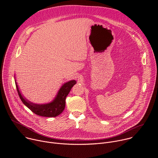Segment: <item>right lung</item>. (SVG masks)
<instances>
[{
  "label": "right lung",
  "instance_id": "add662e5",
  "mask_svg": "<svg viewBox=\"0 0 158 158\" xmlns=\"http://www.w3.org/2000/svg\"><path fill=\"white\" fill-rule=\"evenodd\" d=\"M76 84V81L74 80L65 83L60 89L57 97L52 102L47 104L39 105L33 104L22 97L20 93L17 84L15 82L17 91L22 102L35 114L48 118L56 117L62 113L65 106L66 97L69 94L71 88Z\"/></svg>",
  "mask_w": 158,
  "mask_h": 158
}]
</instances>
